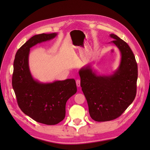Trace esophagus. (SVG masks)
<instances>
[{"label":"esophagus","mask_w":150,"mask_h":150,"mask_svg":"<svg viewBox=\"0 0 150 150\" xmlns=\"http://www.w3.org/2000/svg\"><path fill=\"white\" fill-rule=\"evenodd\" d=\"M76 86H78V87H79L80 86V79H76Z\"/></svg>","instance_id":"1"}]
</instances>
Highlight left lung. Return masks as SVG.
Returning <instances> with one entry per match:
<instances>
[{
	"label": "left lung",
	"instance_id": "obj_1",
	"mask_svg": "<svg viewBox=\"0 0 150 150\" xmlns=\"http://www.w3.org/2000/svg\"><path fill=\"white\" fill-rule=\"evenodd\" d=\"M110 37L121 53L119 67L110 76L98 75L90 65L79 71L81 86L91 118L98 122L115 120L133 103L137 94L138 66L128 44L114 34Z\"/></svg>",
	"mask_w": 150,
	"mask_h": 150
}]
</instances>
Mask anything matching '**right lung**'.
<instances>
[{
    "mask_svg": "<svg viewBox=\"0 0 150 150\" xmlns=\"http://www.w3.org/2000/svg\"><path fill=\"white\" fill-rule=\"evenodd\" d=\"M57 33L35 35L17 51L13 61L12 88L24 114L40 123L54 125L64 119L67 101L77 92L74 79L42 83L33 78L29 66L30 49L54 39Z\"/></svg>",
    "mask_w": 150,
    "mask_h": 150,
    "instance_id": "obj_1",
    "label": "right lung"
}]
</instances>
